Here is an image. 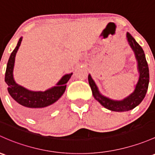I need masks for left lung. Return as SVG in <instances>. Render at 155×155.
<instances>
[{
    "instance_id": "obj_1",
    "label": "left lung",
    "mask_w": 155,
    "mask_h": 155,
    "mask_svg": "<svg viewBox=\"0 0 155 155\" xmlns=\"http://www.w3.org/2000/svg\"><path fill=\"white\" fill-rule=\"evenodd\" d=\"M127 39L130 46L134 52L135 57L138 64V71L140 73L139 80L136 84L134 91L121 101H115L107 98L102 96L99 92L98 88L95 82L91 78V75L88 76V82L92 91L93 96L97 101L105 108L112 111H128L137 106L144 99L147 92L149 82V71L148 63L146 61L144 51L140 45L135 41L132 35L127 32Z\"/></svg>"
}]
</instances>
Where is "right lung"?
Here are the masks:
<instances>
[{"instance_id":"1","label":"right lung","mask_w":155,"mask_h":155,"mask_svg":"<svg viewBox=\"0 0 155 155\" xmlns=\"http://www.w3.org/2000/svg\"><path fill=\"white\" fill-rule=\"evenodd\" d=\"M21 41L22 38H20L9 57L5 73V82L8 84V92L14 99L15 105L18 109L31 118H41L55 108L57 101L64 93L66 84L72 73L65 75L57 83L56 86L44 92L27 90L16 84L13 79V68L16 53Z\"/></svg>"}]
</instances>
